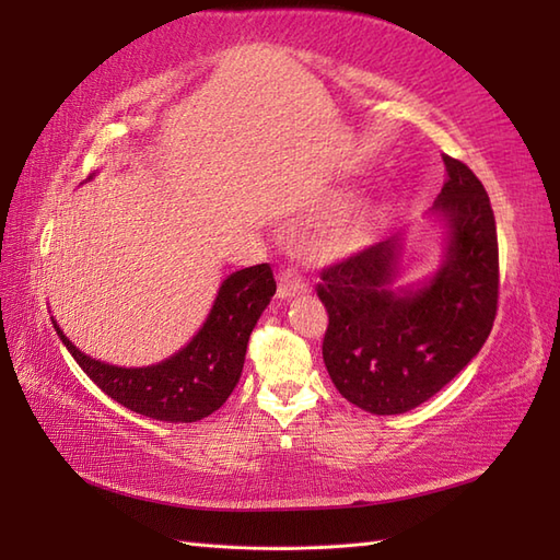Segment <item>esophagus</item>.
Wrapping results in <instances>:
<instances>
[{"label":"esophagus","instance_id":"1","mask_svg":"<svg viewBox=\"0 0 560 560\" xmlns=\"http://www.w3.org/2000/svg\"><path fill=\"white\" fill-rule=\"evenodd\" d=\"M305 291H307V281L303 279V273H299L293 267L281 269V273H279V289H277V295H279L281 301L295 299V295H303Z\"/></svg>","mask_w":560,"mask_h":560}]
</instances>
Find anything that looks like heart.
<instances>
[{"instance_id":"heart-1","label":"heart","mask_w":560,"mask_h":560,"mask_svg":"<svg viewBox=\"0 0 560 560\" xmlns=\"http://www.w3.org/2000/svg\"><path fill=\"white\" fill-rule=\"evenodd\" d=\"M365 243V229L359 221L335 219L317 225L313 249L319 259H343Z\"/></svg>"}]
</instances>
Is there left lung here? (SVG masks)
I'll use <instances>...</instances> for the list:
<instances>
[{"label":"left lung","mask_w":560,"mask_h":560,"mask_svg":"<svg viewBox=\"0 0 560 560\" xmlns=\"http://www.w3.org/2000/svg\"><path fill=\"white\" fill-rule=\"evenodd\" d=\"M433 211L445 219V259L419 289H392L401 235L335 261L317 295L329 325L323 359L343 399L377 416L404 413L443 389L489 339L498 311V235L489 195L457 159Z\"/></svg>","instance_id":"8db88e82"}]
</instances>
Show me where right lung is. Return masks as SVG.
<instances>
[{"mask_svg":"<svg viewBox=\"0 0 560 560\" xmlns=\"http://www.w3.org/2000/svg\"><path fill=\"white\" fill-rule=\"evenodd\" d=\"M277 281L269 265L233 271L192 341L171 359L147 368H117L81 353L52 319L57 337L93 383L129 411L168 423H192L231 397L243 373L247 341Z\"/></svg>","mask_w":560,"mask_h":560,"instance_id":"right-lung-1","label":"right lung"}]
</instances>
